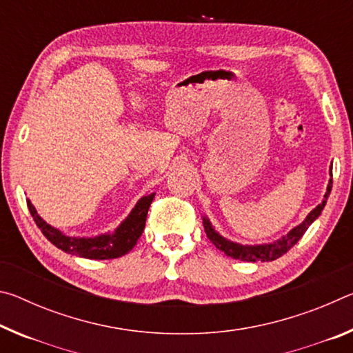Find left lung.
Returning <instances> with one entry per match:
<instances>
[{
  "instance_id": "8db88e82",
  "label": "left lung",
  "mask_w": 353,
  "mask_h": 353,
  "mask_svg": "<svg viewBox=\"0 0 353 353\" xmlns=\"http://www.w3.org/2000/svg\"><path fill=\"white\" fill-rule=\"evenodd\" d=\"M330 176H332V168H330ZM332 191V179L330 182H328V187H327V193L324 196V199H322L321 204L308 213V216L305 218L303 223H301L299 225H296L294 229H292L290 234H286L283 238H280V240L274 241L271 244H261V246H241V244H236V243H232L229 240H225V238L221 236L219 234L213 230L212 224L208 223V219L204 218V229H205V234L207 238L210 240L214 246H216L221 252H224L227 256H230V259H235V260H243V261H272V260H277L279 256H282L283 254L288 252V250L294 246V244L301 240L305 234L307 229L310 227V224L313 223V221L319 216L322 208L325 207V202L328 194H330Z\"/></svg>"
}]
</instances>
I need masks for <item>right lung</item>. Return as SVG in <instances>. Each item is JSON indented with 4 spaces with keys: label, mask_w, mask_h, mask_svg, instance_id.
I'll return each instance as SVG.
<instances>
[{
    "label": "right lung",
    "mask_w": 353,
    "mask_h": 353,
    "mask_svg": "<svg viewBox=\"0 0 353 353\" xmlns=\"http://www.w3.org/2000/svg\"><path fill=\"white\" fill-rule=\"evenodd\" d=\"M152 199L154 193L145 196V198H141L137 202L134 210L130 212L126 221L115 230V234L101 235L94 238H71L63 235L61 230L46 224L45 221L39 216L34 205L31 204V201H28V207L35 221V224H37L39 229L41 230V234L54 244L56 248L62 249L63 252L67 254L83 256V259L109 260L118 259V256L132 250V248L143 234V229H145L148 210Z\"/></svg>",
    "instance_id": "obj_1"
}]
</instances>
